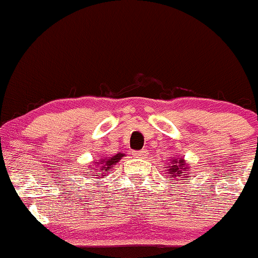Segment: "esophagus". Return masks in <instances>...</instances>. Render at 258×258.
<instances>
[{
  "label": "esophagus",
  "mask_w": 258,
  "mask_h": 258,
  "mask_svg": "<svg viewBox=\"0 0 258 258\" xmlns=\"http://www.w3.org/2000/svg\"><path fill=\"white\" fill-rule=\"evenodd\" d=\"M147 154H148L147 151L142 150V151L137 152V153H135V156H136L137 158H145V157H147Z\"/></svg>",
  "instance_id": "esophagus-1"
}]
</instances>
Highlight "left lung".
<instances>
[{"instance_id": "obj_1", "label": "left lung", "mask_w": 258, "mask_h": 258, "mask_svg": "<svg viewBox=\"0 0 258 258\" xmlns=\"http://www.w3.org/2000/svg\"><path fill=\"white\" fill-rule=\"evenodd\" d=\"M165 168H167V169H165L167 174L172 175V178L177 179V181L180 177L188 178V175H186L185 173H186V170L190 169V167H189L188 163L184 161L183 157H180V158L172 157L169 164H168V167H165Z\"/></svg>"}]
</instances>
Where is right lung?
<instances>
[{
	"label": "right lung",
	"instance_id": "add662e5",
	"mask_svg": "<svg viewBox=\"0 0 258 258\" xmlns=\"http://www.w3.org/2000/svg\"><path fill=\"white\" fill-rule=\"evenodd\" d=\"M122 157H124L123 153H117L112 157H104V158L99 159V161H94L93 165L89 167L90 172L88 173L91 175H95L96 178H106L108 173L111 172V169H113L116 163L122 159Z\"/></svg>",
	"mask_w": 258,
	"mask_h": 258
}]
</instances>
